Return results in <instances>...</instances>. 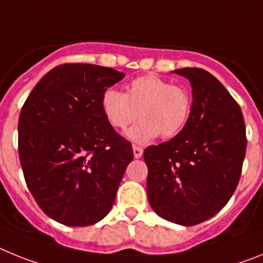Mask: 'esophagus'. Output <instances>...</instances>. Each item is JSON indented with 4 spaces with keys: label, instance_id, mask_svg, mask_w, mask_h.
Returning a JSON list of instances; mask_svg holds the SVG:
<instances>
[{
    "label": "esophagus",
    "instance_id": "1",
    "mask_svg": "<svg viewBox=\"0 0 263 263\" xmlns=\"http://www.w3.org/2000/svg\"><path fill=\"white\" fill-rule=\"evenodd\" d=\"M132 149H134V156L136 157V159H139V157L143 156V148H141V147L134 145V147H132Z\"/></svg>",
    "mask_w": 263,
    "mask_h": 263
}]
</instances>
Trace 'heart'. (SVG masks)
<instances>
[{"label": "heart", "instance_id": "obj_1", "mask_svg": "<svg viewBox=\"0 0 263 263\" xmlns=\"http://www.w3.org/2000/svg\"><path fill=\"white\" fill-rule=\"evenodd\" d=\"M107 122L116 129H125L140 118L127 138L136 144H147L157 136L171 139L188 122L192 97L185 87L171 84L157 75H143L127 86L125 93L108 88L100 100Z\"/></svg>", "mask_w": 263, "mask_h": 263}]
</instances>
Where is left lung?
<instances>
[{"instance_id": "1", "label": "left lung", "mask_w": 263, "mask_h": 263, "mask_svg": "<svg viewBox=\"0 0 263 263\" xmlns=\"http://www.w3.org/2000/svg\"><path fill=\"white\" fill-rule=\"evenodd\" d=\"M192 86L185 127L144 151L147 195L161 218L193 227L227 205L238 185L246 154L243 115L217 78L202 68H177Z\"/></svg>"}]
</instances>
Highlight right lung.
Segmentation results:
<instances>
[{"label": "right lung", "instance_id": "obj_1", "mask_svg": "<svg viewBox=\"0 0 263 263\" xmlns=\"http://www.w3.org/2000/svg\"><path fill=\"white\" fill-rule=\"evenodd\" d=\"M123 72L90 63L50 70L27 97L18 120L26 185L50 218L87 227L108 214L132 145L107 122L100 100Z\"/></svg>", "mask_w": 263, "mask_h": 263}]
</instances>
